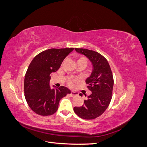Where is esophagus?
Masks as SVG:
<instances>
[{
    "instance_id": "esophagus-1",
    "label": "esophagus",
    "mask_w": 147,
    "mask_h": 147,
    "mask_svg": "<svg viewBox=\"0 0 147 147\" xmlns=\"http://www.w3.org/2000/svg\"><path fill=\"white\" fill-rule=\"evenodd\" d=\"M70 94L72 96H77L78 94V92L77 91H71Z\"/></svg>"
}]
</instances>
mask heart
Masks as SVG:
<instances>
[{
    "instance_id": "obj_1",
    "label": "heart",
    "mask_w": 147,
    "mask_h": 147,
    "mask_svg": "<svg viewBox=\"0 0 147 147\" xmlns=\"http://www.w3.org/2000/svg\"><path fill=\"white\" fill-rule=\"evenodd\" d=\"M78 60H85V61H86V58H84V57H80V58L78 59ZM70 83H71L70 82H69Z\"/></svg>"
}]
</instances>
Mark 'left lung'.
<instances>
[{
  "label": "left lung",
  "instance_id": "left-lung-1",
  "mask_svg": "<svg viewBox=\"0 0 147 147\" xmlns=\"http://www.w3.org/2000/svg\"><path fill=\"white\" fill-rule=\"evenodd\" d=\"M75 51L87 57L91 61L92 70L86 80L91 94L84 100L81 107L74 110L83 119H92L98 117L107 109L112 99L113 78L110 65L105 57L96 51L84 48H75ZM80 96L82 97V93Z\"/></svg>",
  "mask_w": 147,
  "mask_h": 147
}]
</instances>
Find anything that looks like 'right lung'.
I'll return each instance as SVG.
<instances>
[{"mask_svg": "<svg viewBox=\"0 0 147 147\" xmlns=\"http://www.w3.org/2000/svg\"><path fill=\"white\" fill-rule=\"evenodd\" d=\"M74 48H51L39 53L29 64L24 77L25 98L32 111L42 116L54 114L59 100L70 91L65 86L51 88L50 74L56 72Z\"/></svg>", "mask_w": 147, "mask_h": 147, "instance_id": "obj_1", "label": "right lung"}]
</instances>
